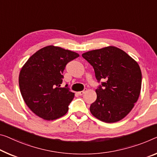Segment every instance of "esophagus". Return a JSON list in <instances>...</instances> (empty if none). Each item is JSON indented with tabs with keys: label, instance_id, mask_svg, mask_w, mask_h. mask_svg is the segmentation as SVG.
Listing matches in <instances>:
<instances>
[{
	"label": "esophagus",
	"instance_id": "obj_1",
	"mask_svg": "<svg viewBox=\"0 0 157 157\" xmlns=\"http://www.w3.org/2000/svg\"><path fill=\"white\" fill-rule=\"evenodd\" d=\"M84 93H85V91H84V90H82V91H80V92H78V95H83Z\"/></svg>",
	"mask_w": 157,
	"mask_h": 157
}]
</instances>
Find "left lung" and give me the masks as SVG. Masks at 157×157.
<instances>
[{
	"mask_svg": "<svg viewBox=\"0 0 157 157\" xmlns=\"http://www.w3.org/2000/svg\"><path fill=\"white\" fill-rule=\"evenodd\" d=\"M82 57L92 65L101 85L97 99L90 107L94 117L114 123L126 117L138 100L142 73L138 64L124 50L114 46L85 52Z\"/></svg>",
	"mask_w": 157,
	"mask_h": 157,
	"instance_id": "obj_1",
	"label": "left lung"
}]
</instances>
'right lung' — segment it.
<instances>
[{
	"instance_id": "right-lung-1",
	"label": "right lung",
	"mask_w": 157,
	"mask_h": 157,
	"mask_svg": "<svg viewBox=\"0 0 157 157\" xmlns=\"http://www.w3.org/2000/svg\"><path fill=\"white\" fill-rule=\"evenodd\" d=\"M75 52L49 45L38 50L21 68L19 76L21 96L28 107L45 120H54L67 114L74 97L63 82L68 62L78 57Z\"/></svg>"
}]
</instances>
